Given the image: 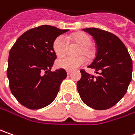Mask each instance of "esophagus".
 I'll return each mask as SVG.
<instances>
[{"label": "esophagus", "mask_w": 135, "mask_h": 135, "mask_svg": "<svg viewBox=\"0 0 135 135\" xmlns=\"http://www.w3.org/2000/svg\"><path fill=\"white\" fill-rule=\"evenodd\" d=\"M70 74H71V71H70V70H68V71H67V74H68V75H70Z\"/></svg>", "instance_id": "obj_1"}]
</instances>
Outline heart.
Here are the masks:
<instances>
[{
  "instance_id": "heart-1",
  "label": "heart",
  "mask_w": 135,
  "mask_h": 135,
  "mask_svg": "<svg viewBox=\"0 0 135 135\" xmlns=\"http://www.w3.org/2000/svg\"><path fill=\"white\" fill-rule=\"evenodd\" d=\"M70 40L76 44L80 45L77 55H86L90 56L91 55V49L90 47L91 40L88 34L85 33H76L73 34L70 37ZM68 48V43L64 36L57 37L52 44V49L55 54L57 57L64 56ZM86 60L84 56H79L76 58L71 57H62L56 61L57 68L67 70H74L78 68L86 63Z\"/></svg>"
}]
</instances>
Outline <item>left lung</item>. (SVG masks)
<instances>
[{"instance_id":"1","label":"left lung","mask_w":135,"mask_h":135,"mask_svg":"<svg viewBox=\"0 0 135 135\" xmlns=\"http://www.w3.org/2000/svg\"><path fill=\"white\" fill-rule=\"evenodd\" d=\"M95 41L96 55L88 68L94 76L80 70L76 86L82 101L95 110H107L121 100L132 78V60L126 46L117 37L104 30L83 29Z\"/></svg>"}]
</instances>
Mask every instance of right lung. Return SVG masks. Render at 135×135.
Instances as JSON below:
<instances>
[{"mask_svg": "<svg viewBox=\"0 0 135 135\" xmlns=\"http://www.w3.org/2000/svg\"><path fill=\"white\" fill-rule=\"evenodd\" d=\"M68 31L41 25L25 32L12 46L7 76L11 92L22 105L37 110L56 98L67 72L65 69L50 70L57 58L52 44Z\"/></svg>", "mask_w": 135, "mask_h": 135, "instance_id": "add662e5", "label": "right lung"}]
</instances>
